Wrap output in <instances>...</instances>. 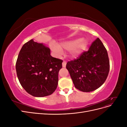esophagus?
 I'll return each mask as SVG.
<instances>
[{
	"label": "esophagus",
	"mask_w": 127,
	"mask_h": 127,
	"mask_svg": "<svg viewBox=\"0 0 127 127\" xmlns=\"http://www.w3.org/2000/svg\"><path fill=\"white\" fill-rule=\"evenodd\" d=\"M66 61H63V64H62V65H63V67H64H64H66Z\"/></svg>",
	"instance_id": "1"
}]
</instances>
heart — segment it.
Returning a JSON list of instances; mask_svg holds the SVG:
<instances>
[{"label": "heart", "mask_w": 127, "mask_h": 127, "mask_svg": "<svg viewBox=\"0 0 127 127\" xmlns=\"http://www.w3.org/2000/svg\"><path fill=\"white\" fill-rule=\"evenodd\" d=\"M88 45V41L85 38L76 39L70 41L64 42L61 43V47L67 50H70L71 57H75L85 50ZM50 48L52 51L57 55H60L63 53V49L59 45L55 43L50 44Z\"/></svg>", "instance_id": "b5f03b06"}]
</instances>
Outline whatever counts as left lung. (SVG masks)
I'll list each match as a JSON object with an SVG mask.
<instances>
[{
  "mask_svg": "<svg viewBox=\"0 0 127 127\" xmlns=\"http://www.w3.org/2000/svg\"><path fill=\"white\" fill-rule=\"evenodd\" d=\"M77 89L84 92L95 91L105 82L110 70V62L106 48L97 38L87 51L66 64Z\"/></svg>",
  "mask_w": 127,
  "mask_h": 127,
  "instance_id": "left-lung-1",
  "label": "left lung"
}]
</instances>
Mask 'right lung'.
I'll return each mask as SVG.
<instances>
[{"label": "right lung", "instance_id": "1", "mask_svg": "<svg viewBox=\"0 0 127 127\" xmlns=\"http://www.w3.org/2000/svg\"><path fill=\"white\" fill-rule=\"evenodd\" d=\"M63 61L52 57L48 47L31 40L23 45L16 61L19 82L33 96L51 95L57 87Z\"/></svg>", "mask_w": 127, "mask_h": 127}]
</instances>
